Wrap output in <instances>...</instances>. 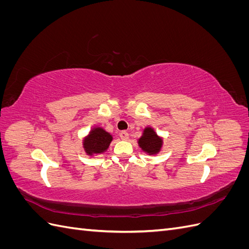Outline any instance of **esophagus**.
Instances as JSON below:
<instances>
[{"label": "esophagus", "instance_id": "esophagus-1", "mask_svg": "<svg viewBox=\"0 0 249 249\" xmlns=\"http://www.w3.org/2000/svg\"><path fill=\"white\" fill-rule=\"evenodd\" d=\"M119 137L122 138L123 140H127V139H129V133L125 132V131L120 132V133H119Z\"/></svg>", "mask_w": 249, "mask_h": 249}]
</instances>
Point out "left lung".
Returning a JSON list of instances; mask_svg holds the SVG:
<instances>
[{"label": "left lung", "instance_id": "8db88e82", "mask_svg": "<svg viewBox=\"0 0 249 249\" xmlns=\"http://www.w3.org/2000/svg\"><path fill=\"white\" fill-rule=\"evenodd\" d=\"M139 145L148 154H157L162 146V139L157 136L153 129L147 127L143 133V136L139 139Z\"/></svg>", "mask_w": 249, "mask_h": 249}]
</instances>
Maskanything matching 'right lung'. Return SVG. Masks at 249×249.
<instances>
[{"label":"right lung","instance_id":"add662e5","mask_svg":"<svg viewBox=\"0 0 249 249\" xmlns=\"http://www.w3.org/2000/svg\"><path fill=\"white\" fill-rule=\"evenodd\" d=\"M112 141L109 133L100 127H96L90 132L89 136L84 140V148L88 155L101 154L106 150Z\"/></svg>","mask_w":249,"mask_h":249}]
</instances>
